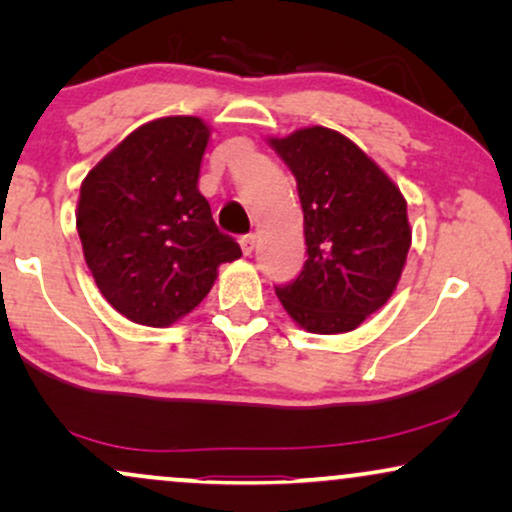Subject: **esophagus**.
Returning <instances> with one entry per match:
<instances>
[{
    "mask_svg": "<svg viewBox=\"0 0 512 512\" xmlns=\"http://www.w3.org/2000/svg\"><path fill=\"white\" fill-rule=\"evenodd\" d=\"M240 247H242V251H244V256H249L251 251L256 249V235L251 233V235H244V237H240Z\"/></svg>",
    "mask_w": 512,
    "mask_h": 512,
    "instance_id": "obj_1",
    "label": "esophagus"
}]
</instances>
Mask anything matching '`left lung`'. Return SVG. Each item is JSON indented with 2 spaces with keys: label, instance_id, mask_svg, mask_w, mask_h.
Instances as JSON below:
<instances>
[{
  "label": "left lung",
  "instance_id": "1",
  "mask_svg": "<svg viewBox=\"0 0 512 512\" xmlns=\"http://www.w3.org/2000/svg\"><path fill=\"white\" fill-rule=\"evenodd\" d=\"M268 144L303 207L307 261L277 298L310 333H349L391 298L412 242L408 202L389 174L338 130L300 128Z\"/></svg>",
  "mask_w": 512,
  "mask_h": 512
}]
</instances>
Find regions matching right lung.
Wrapping results in <instances>:
<instances>
[{
  "label": "right lung",
  "instance_id": "right-lung-1",
  "mask_svg": "<svg viewBox=\"0 0 512 512\" xmlns=\"http://www.w3.org/2000/svg\"><path fill=\"white\" fill-rule=\"evenodd\" d=\"M212 128L198 116L139 125L81 184L83 258L97 289L125 319L165 328L212 291L221 263L242 256L198 191Z\"/></svg>",
  "mask_w": 512,
  "mask_h": 512
}]
</instances>
